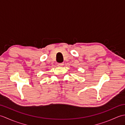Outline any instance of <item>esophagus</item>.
Returning <instances> with one entry per match:
<instances>
[{
	"label": "esophagus",
	"mask_w": 125,
	"mask_h": 125,
	"mask_svg": "<svg viewBox=\"0 0 125 125\" xmlns=\"http://www.w3.org/2000/svg\"><path fill=\"white\" fill-rule=\"evenodd\" d=\"M63 65H64V64H63V63H58V67H62V66H63Z\"/></svg>",
	"instance_id": "esophagus-1"
}]
</instances>
